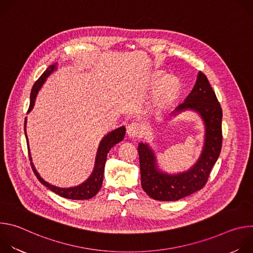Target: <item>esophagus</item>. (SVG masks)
<instances>
[{
	"instance_id": "34e87169",
	"label": "esophagus",
	"mask_w": 253,
	"mask_h": 253,
	"mask_svg": "<svg viewBox=\"0 0 253 253\" xmlns=\"http://www.w3.org/2000/svg\"><path fill=\"white\" fill-rule=\"evenodd\" d=\"M127 134L130 138H136L141 134V125L139 123L133 122L127 127Z\"/></svg>"
}]
</instances>
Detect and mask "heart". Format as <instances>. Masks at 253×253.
<instances>
[{"label": "heart", "mask_w": 253, "mask_h": 253, "mask_svg": "<svg viewBox=\"0 0 253 253\" xmlns=\"http://www.w3.org/2000/svg\"><path fill=\"white\" fill-rule=\"evenodd\" d=\"M162 78L159 77L157 79L154 80V85L157 86L160 84ZM180 90V83L178 81V79H176L175 77H170L165 79L161 84L160 87L158 89V100L161 102H166V101H170L172 100L177 93Z\"/></svg>", "instance_id": "b5f03b06"}]
</instances>
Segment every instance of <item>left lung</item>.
Segmentation results:
<instances>
[{
	"mask_svg": "<svg viewBox=\"0 0 253 253\" xmlns=\"http://www.w3.org/2000/svg\"><path fill=\"white\" fill-rule=\"evenodd\" d=\"M188 109L196 111L205 125V142L201 155L188 171L175 175L163 173L157 169L152 149L145 143H139L141 185L153 199L176 201L202 189L219 157L222 146V109L207 77L200 71L192 91L172 114Z\"/></svg>",
	"mask_w": 253,
	"mask_h": 253,
	"instance_id": "obj_1",
	"label": "left lung"
}]
</instances>
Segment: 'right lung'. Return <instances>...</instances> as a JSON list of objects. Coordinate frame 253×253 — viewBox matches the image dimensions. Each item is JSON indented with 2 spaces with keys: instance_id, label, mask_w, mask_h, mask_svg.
<instances>
[{
  "instance_id": "1",
  "label": "right lung",
  "mask_w": 253,
  "mask_h": 253,
  "mask_svg": "<svg viewBox=\"0 0 253 253\" xmlns=\"http://www.w3.org/2000/svg\"><path fill=\"white\" fill-rule=\"evenodd\" d=\"M57 64V63H56ZM56 64L50 66L44 73L42 74V76L36 81V83L34 84L32 91H31V96H30V106L28 109V113L33 109L34 104H35V99L36 96H37L39 90L41 89L42 85L44 84V82L46 81V79L49 77V75L52 73V72L56 69ZM25 128H26V119H25ZM125 127L122 126L120 128H117L113 131H111L110 133H108L100 142V145L97 151V155H96V160H95V167L94 170L92 172V174L90 175V177L86 180V181L78 186L75 187H70V188H60V187H56L54 185L49 184L48 182H46L43 178H41V176L39 175V173L36 171L33 163L31 162V166L32 169L36 175V177L38 178L39 181L45 185L46 187H48L50 190H52L53 192H55L56 194L64 197V198H68V199H73V200H83V199H90L92 197H94L100 190L102 183H103V176H104V167H105V162H106V158H107V154L109 152V150L115 145V144L121 142L125 136ZM25 134H26V129H25ZM26 139L28 142V138L26 135ZM29 151V156H30V160L31 159V154H30V150Z\"/></svg>"
}]
</instances>
